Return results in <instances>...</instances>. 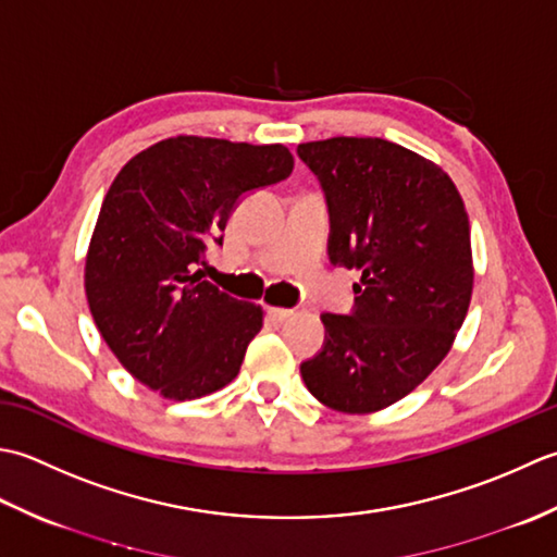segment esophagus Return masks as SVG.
<instances>
[{
  "instance_id": "esophagus-1",
  "label": "esophagus",
  "mask_w": 557,
  "mask_h": 557,
  "mask_svg": "<svg viewBox=\"0 0 557 557\" xmlns=\"http://www.w3.org/2000/svg\"><path fill=\"white\" fill-rule=\"evenodd\" d=\"M267 314H269V320H274V322H286L288 317L293 314V310H286V308H267Z\"/></svg>"
}]
</instances>
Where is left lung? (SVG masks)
Returning <instances> with one entry per match:
<instances>
[{
  "label": "left lung",
  "instance_id": "obj_1",
  "mask_svg": "<svg viewBox=\"0 0 557 557\" xmlns=\"http://www.w3.org/2000/svg\"><path fill=\"white\" fill-rule=\"evenodd\" d=\"M329 207V259L360 271L350 314L324 312V346L300 374L317 401L342 413L382 411L411 394L469 312V215L451 177L377 136L298 146Z\"/></svg>",
  "mask_w": 557,
  "mask_h": 557
}]
</instances>
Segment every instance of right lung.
I'll return each instance as SVG.
<instances>
[{"label":"right lung","mask_w":557,"mask_h":557,"mask_svg":"<svg viewBox=\"0 0 557 557\" xmlns=\"http://www.w3.org/2000/svg\"><path fill=\"white\" fill-rule=\"evenodd\" d=\"M293 173L281 144L170 136L112 180L86 255V298L100 336L134 380L165 399L223 389L262 329L255 302L201 281L207 245L247 191Z\"/></svg>","instance_id":"add662e5"}]
</instances>
